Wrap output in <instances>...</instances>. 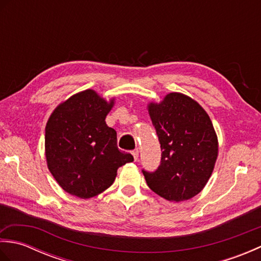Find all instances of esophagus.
Masks as SVG:
<instances>
[{"label": "esophagus", "instance_id": "1", "mask_svg": "<svg viewBox=\"0 0 261 261\" xmlns=\"http://www.w3.org/2000/svg\"><path fill=\"white\" fill-rule=\"evenodd\" d=\"M132 156H134L135 160H138V158H139V150H138V149H136V150L132 151Z\"/></svg>", "mask_w": 261, "mask_h": 261}]
</instances>
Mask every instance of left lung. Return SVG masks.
<instances>
[{
    "label": "left lung",
    "instance_id": "8db88e82",
    "mask_svg": "<svg viewBox=\"0 0 261 261\" xmlns=\"http://www.w3.org/2000/svg\"><path fill=\"white\" fill-rule=\"evenodd\" d=\"M147 109L163 151L154 173L142 170L147 184L169 202L191 199L207 184L219 154L212 121L195 99L178 92Z\"/></svg>",
    "mask_w": 261,
    "mask_h": 261
}]
</instances>
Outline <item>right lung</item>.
I'll return each mask as SVG.
<instances>
[{"instance_id":"1","label":"right lung","mask_w":261,"mask_h":261,"mask_svg":"<svg viewBox=\"0 0 261 261\" xmlns=\"http://www.w3.org/2000/svg\"><path fill=\"white\" fill-rule=\"evenodd\" d=\"M115 98L107 101L85 90L60 103L46 124L48 169L63 190L83 199L98 195L113 184L119 167L134 162L119 150L116 131L105 118Z\"/></svg>"}]
</instances>
